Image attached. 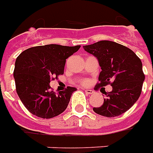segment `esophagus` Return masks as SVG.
<instances>
[{
  "mask_svg": "<svg viewBox=\"0 0 153 153\" xmlns=\"http://www.w3.org/2000/svg\"><path fill=\"white\" fill-rule=\"evenodd\" d=\"M84 92H85L87 94H94V91H93V90H91V89H85V90H84Z\"/></svg>",
  "mask_w": 153,
  "mask_h": 153,
  "instance_id": "1",
  "label": "esophagus"
}]
</instances>
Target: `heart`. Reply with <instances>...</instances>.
Instances as JSON below:
<instances>
[{"mask_svg":"<svg viewBox=\"0 0 153 153\" xmlns=\"http://www.w3.org/2000/svg\"><path fill=\"white\" fill-rule=\"evenodd\" d=\"M84 83H86V82H84Z\"/></svg>","mask_w":153,"mask_h":153,"instance_id":"b5f03b06","label":"heart"}]
</instances>
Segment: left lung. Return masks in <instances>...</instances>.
<instances>
[{
    "mask_svg": "<svg viewBox=\"0 0 153 153\" xmlns=\"http://www.w3.org/2000/svg\"><path fill=\"white\" fill-rule=\"evenodd\" d=\"M84 49L98 59L102 69L96 86L111 84L113 87L112 91L105 93L102 106L93 110L108 117L121 115L137 102L141 94L145 79L141 59L129 48L109 40L84 45Z\"/></svg>",
    "mask_w": 153,
    "mask_h": 153,
    "instance_id": "1",
    "label": "left lung"
}]
</instances>
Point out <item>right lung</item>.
<instances>
[{"label": "right lung", "instance_id": "add662e5", "mask_svg": "<svg viewBox=\"0 0 153 153\" xmlns=\"http://www.w3.org/2000/svg\"><path fill=\"white\" fill-rule=\"evenodd\" d=\"M80 45H46L29 48L16 60L14 79L17 94L32 114L51 118L62 114L69 104L75 88L68 86L58 95L51 90V80L64 74L66 59Z\"/></svg>", "mask_w": 153, "mask_h": 153}]
</instances>
